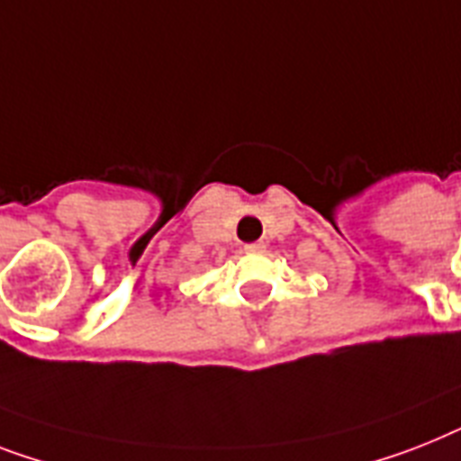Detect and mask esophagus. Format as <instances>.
Segmentation results:
<instances>
[{"instance_id": "1", "label": "esophagus", "mask_w": 461, "mask_h": 461, "mask_svg": "<svg viewBox=\"0 0 461 461\" xmlns=\"http://www.w3.org/2000/svg\"><path fill=\"white\" fill-rule=\"evenodd\" d=\"M265 249H267V246H265V241H253V243H246V246H243V250H246V253H265Z\"/></svg>"}]
</instances>
